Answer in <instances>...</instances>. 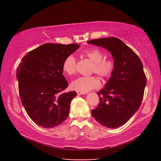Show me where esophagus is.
Instances as JSON below:
<instances>
[{
    "label": "esophagus",
    "instance_id": "obj_1",
    "mask_svg": "<svg viewBox=\"0 0 161 161\" xmlns=\"http://www.w3.org/2000/svg\"><path fill=\"white\" fill-rule=\"evenodd\" d=\"M86 93H82V92H77V94L78 95H83V94H85Z\"/></svg>",
    "mask_w": 161,
    "mask_h": 161
}]
</instances>
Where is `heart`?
Returning <instances> with one entry per match:
<instances>
[{
  "mask_svg": "<svg viewBox=\"0 0 161 161\" xmlns=\"http://www.w3.org/2000/svg\"><path fill=\"white\" fill-rule=\"evenodd\" d=\"M84 56L86 57L94 62L92 72L97 73L102 78L111 77L114 70V63L111 59H104L105 54L99 49H89L82 52ZM62 69L68 75L75 74L77 70V60L73 54L68 55L62 63ZM99 78L94 76L92 77H80L72 81L71 88L77 92L86 93L100 86Z\"/></svg>",
  "mask_w": 161,
  "mask_h": 161,
  "instance_id": "heart-1",
  "label": "heart"
}]
</instances>
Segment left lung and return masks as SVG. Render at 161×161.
<instances>
[{
	"instance_id": "obj_1",
	"label": "left lung",
	"mask_w": 161,
	"mask_h": 161,
	"mask_svg": "<svg viewBox=\"0 0 161 161\" xmlns=\"http://www.w3.org/2000/svg\"><path fill=\"white\" fill-rule=\"evenodd\" d=\"M87 43L106 49L113 57V74L97 92L99 103L92 114L102 126L116 129L126 124L140 107L146 86L143 64L137 54L116 37L92 40Z\"/></svg>"
}]
</instances>
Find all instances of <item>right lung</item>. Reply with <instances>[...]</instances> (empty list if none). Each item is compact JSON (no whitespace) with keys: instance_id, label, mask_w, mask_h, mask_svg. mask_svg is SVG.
Instances as JSON below:
<instances>
[{"instance_id":"1","label":"right lung","mask_w":161,"mask_h":161,"mask_svg":"<svg viewBox=\"0 0 161 161\" xmlns=\"http://www.w3.org/2000/svg\"><path fill=\"white\" fill-rule=\"evenodd\" d=\"M80 45L46 43L27 53L16 72L19 94L24 108L32 121L43 128L63 123L69 113L76 92H63L68 83L62 63Z\"/></svg>"}]
</instances>
